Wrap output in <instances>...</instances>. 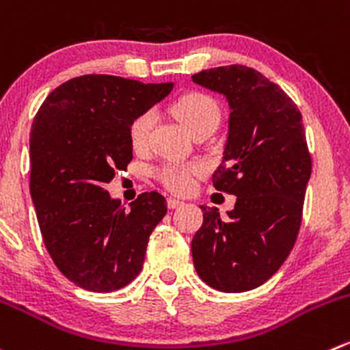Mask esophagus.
<instances>
[{"label": "esophagus", "instance_id": "obj_1", "mask_svg": "<svg viewBox=\"0 0 350 350\" xmlns=\"http://www.w3.org/2000/svg\"><path fill=\"white\" fill-rule=\"evenodd\" d=\"M185 205V202L181 200H176V198H167V206L169 208H179V206Z\"/></svg>", "mask_w": 350, "mask_h": 350}]
</instances>
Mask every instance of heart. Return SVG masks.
Wrapping results in <instances>:
<instances>
[{"label":"heart","instance_id":"obj_1","mask_svg":"<svg viewBox=\"0 0 350 350\" xmlns=\"http://www.w3.org/2000/svg\"><path fill=\"white\" fill-rule=\"evenodd\" d=\"M174 116L185 126L189 135L203 128H217L220 123L219 104L210 96L202 92H191L178 99L172 106ZM154 121L150 111L138 114L130 124V142L135 148H142L147 144L148 130ZM200 171L196 164H181V162H165L155 169V178L174 193H185L191 188L193 176Z\"/></svg>","mask_w":350,"mask_h":350}]
</instances>
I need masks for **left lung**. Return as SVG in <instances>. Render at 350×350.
I'll use <instances>...</instances> for the list:
<instances>
[{"mask_svg":"<svg viewBox=\"0 0 350 350\" xmlns=\"http://www.w3.org/2000/svg\"><path fill=\"white\" fill-rule=\"evenodd\" d=\"M191 78L229 103V135L212 183L236 195L229 219L200 206L193 263L213 289L244 293L265 284L297 239L311 176L303 116L279 85L253 68H210Z\"/></svg>","mask_w":350,"mask_h":350,"instance_id":"obj_1","label":"left lung"}]
</instances>
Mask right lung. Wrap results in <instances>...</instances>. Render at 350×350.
<instances>
[{"instance_id": "right-lung-1", "label": "right lung", "mask_w": 350, "mask_h": 350, "mask_svg": "<svg viewBox=\"0 0 350 350\" xmlns=\"http://www.w3.org/2000/svg\"><path fill=\"white\" fill-rule=\"evenodd\" d=\"M174 83L83 75L54 89L30 131V195L47 253L59 272L92 293L128 286L144 267L148 237L167 212L157 191L130 210L104 186L133 159L130 124Z\"/></svg>"}]
</instances>
